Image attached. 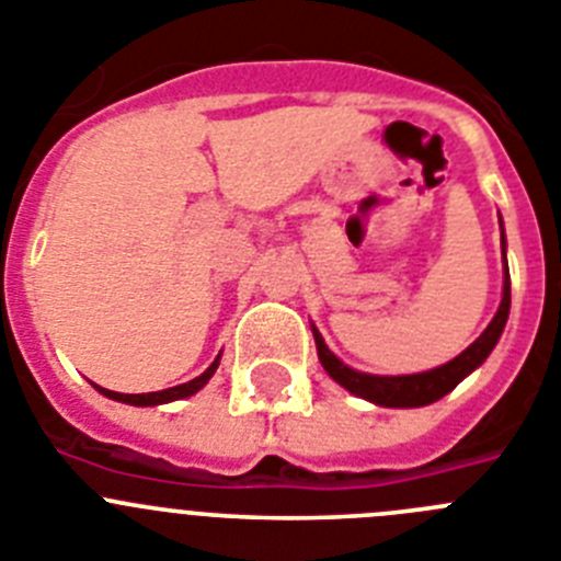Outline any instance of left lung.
Listing matches in <instances>:
<instances>
[{
	"label": "left lung",
	"instance_id": "1",
	"mask_svg": "<svg viewBox=\"0 0 561 561\" xmlns=\"http://www.w3.org/2000/svg\"><path fill=\"white\" fill-rule=\"evenodd\" d=\"M508 309H512V284H508V266H505L503 304H500L497 314H494V320L489 323V329H485L483 334H480L478 340L463 351V354L455 356V359L447 362V365H440V368L427 370V374L370 376V374H359V370H351L348 365H342V362L325 348L323 336H320V331L314 329L317 354H320V362H323V368L329 370L331 379L340 381L342 388L351 390L354 396L376 401V404H381V408H424V404L438 401L440 396H447L449 390L463 379V376H469L478 365H483L485 356L492 354L500 334H503L505 320H508Z\"/></svg>",
	"mask_w": 561,
	"mask_h": 561
}]
</instances>
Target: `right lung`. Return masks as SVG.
<instances>
[{"instance_id": "obj_1", "label": "right lung", "mask_w": 561, "mask_h": 561, "mask_svg": "<svg viewBox=\"0 0 561 561\" xmlns=\"http://www.w3.org/2000/svg\"><path fill=\"white\" fill-rule=\"evenodd\" d=\"M216 368H219V356H216V362H213L210 368H207L202 376L185 381V385H176V388L160 390V393H114V390H106V388H98V390L114 401H126V404H137V408H153V404H165V401L187 399V396H193L196 390H202L207 381H210V376L216 374Z\"/></svg>"}]
</instances>
